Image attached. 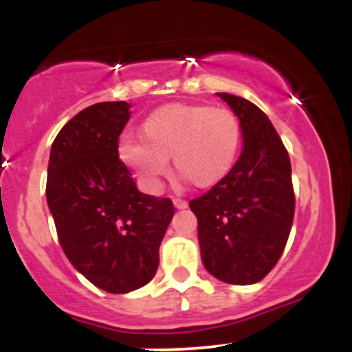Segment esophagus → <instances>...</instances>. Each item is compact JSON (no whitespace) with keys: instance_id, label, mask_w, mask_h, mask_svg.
<instances>
[{"instance_id":"esophagus-1","label":"esophagus","mask_w":352,"mask_h":352,"mask_svg":"<svg viewBox=\"0 0 352 352\" xmlns=\"http://www.w3.org/2000/svg\"><path fill=\"white\" fill-rule=\"evenodd\" d=\"M173 206H175V209H186L187 202L182 201V199H173Z\"/></svg>"}]
</instances>
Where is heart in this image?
I'll list each match as a JSON object with an SVG mask.
<instances>
[{
    "label": "heart",
    "instance_id": "obj_1",
    "mask_svg": "<svg viewBox=\"0 0 352 352\" xmlns=\"http://www.w3.org/2000/svg\"><path fill=\"white\" fill-rule=\"evenodd\" d=\"M141 138L126 136L119 156L151 192L173 168L197 189H211L232 173L242 144V126L225 107L166 104L141 124Z\"/></svg>",
    "mask_w": 352,
    "mask_h": 352
}]
</instances>
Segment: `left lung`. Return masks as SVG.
Listing matches in <instances>:
<instances>
[{
	"instance_id": "1",
	"label": "left lung",
	"mask_w": 352,
	"mask_h": 352,
	"mask_svg": "<svg viewBox=\"0 0 352 352\" xmlns=\"http://www.w3.org/2000/svg\"><path fill=\"white\" fill-rule=\"evenodd\" d=\"M218 97L239 117L242 155L221 184L189 206L209 274L230 285H254L278 264L293 225L289 155L257 105L236 95Z\"/></svg>"
}]
</instances>
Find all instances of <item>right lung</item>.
Listing matches in <instances>:
<instances>
[{"mask_svg":"<svg viewBox=\"0 0 352 352\" xmlns=\"http://www.w3.org/2000/svg\"><path fill=\"white\" fill-rule=\"evenodd\" d=\"M127 102L81 110L59 131L47 166L49 211L67 261L91 285L120 294L151 281L173 218L170 199L138 190L119 160Z\"/></svg>","mask_w":352,"mask_h":352,"instance_id":"obj_1","label":"right lung"}]
</instances>
